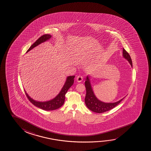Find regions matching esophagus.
<instances>
[{
	"instance_id": "esophagus-1",
	"label": "esophagus",
	"mask_w": 151,
	"mask_h": 151,
	"mask_svg": "<svg viewBox=\"0 0 151 151\" xmlns=\"http://www.w3.org/2000/svg\"><path fill=\"white\" fill-rule=\"evenodd\" d=\"M76 81L78 83H81L83 81V77L81 76H78L76 77Z\"/></svg>"
}]
</instances>
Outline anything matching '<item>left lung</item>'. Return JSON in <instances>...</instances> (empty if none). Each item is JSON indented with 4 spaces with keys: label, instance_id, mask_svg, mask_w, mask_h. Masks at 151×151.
I'll list each match as a JSON object with an SVG mask.
<instances>
[{
    "label": "left lung",
    "instance_id": "1",
    "mask_svg": "<svg viewBox=\"0 0 151 151\" xmlns=\"http://www.w3.org/2000/svg\"><path fill=\"white\" fill-rule=\"evenodd\" d=\"M123 57L126 60L128 61L130 63L132 67V61L130 58V56L127 52H126L124 48L123 49ZM90 76H87L85 81V87L86 88V95L85 97V101L86 105L88 108L92 111L96 113H103L105 112L109 111L112 108L115 107L118 105L121 101H122L124 98L120 99V101L115 103H105L97 99L94 94L92 88L90 81Z\"/></svg>",
    "mask_w": 151,
    "mask_h": 151
}]
</instances>
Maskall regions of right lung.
Returning a JSON list of instances; mask_svg holds the SVG:
<instances>
[{"instance_id":"obj_1","label":"right lung","mask_w":151,"mask_h":151,"mask_svg":"<svg viewBox=\"0 0 151 151\" xmlns=\"http://www.w3.org/2000/svg\"><path fill=\"white\" fill-rule=\"evenodd\" d=\"M51 37H52V35L48 34L42 35L30 47L26 52V53L29 52L30 50L33 49V48L40 45V44L48 41ZM74 78L75 76H69L67 77L64 86L62 87V89L61 90L59 93L53 99L50 100L48 101H37L30 97L25 90V93L30 101L37 107L39 108L40 109H42L44 110H46V111L57 109L63 105L64 101H65V94L67 92V91H68V89H70V88L73 85Z\"/></svg>"}]
</instances>
